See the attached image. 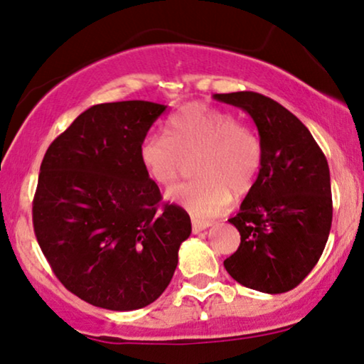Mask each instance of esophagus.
<instances>
[{
  "label": "esophagus",
  "mask_w": 364,
  "mask_h": 364,
  "mask_svg": "<svg viewBox=\"0 0 364 364\" xmlns=\"http://www.w3.org/2000/svg\"><path fill=\"white\" fill-rule=\"evenodd\" d=\"M212 223L207 222V220H198V218H192V232L193 233H200L202 230H205V228L210 227Z\"/></svg>",
  "instance_id": "1"
}]
</instances>
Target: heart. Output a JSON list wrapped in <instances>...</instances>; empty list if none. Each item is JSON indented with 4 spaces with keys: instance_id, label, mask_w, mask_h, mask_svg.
<instances>
[{
    "instance_id": "1",
    "label": "heart",
    "mask_w": 364,
    "mask_h": 364,
    "mask_svg": "<svg viewBox=\"0 0 364 364\" xmlns=\"http://www.w3.org/2000/svg\"><path fill=\"white\" fill-rule=\"evenodd\" d=\"M197 154L196 181L167 193L168 200L198 218L220 215L237 197L255 186L262 167V144L233 114L192 102L168 117L166 136L147 134L139 144V162L154 183L171 187L186 159Z\"/></svg>"
}]
</instances>
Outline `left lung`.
I'll use <instances>...</instances> for the list:
<instances>
[{"label":"left lung","instance_id":"1","mask_svg":"<svg viewBox=\"0 0 364 364\" xmlns=\"http://www.w3.org/2000/svg\"><path fill=\"white\" fill-rule=\"evenodd\" d=\"M213 99L245 111L262 144L255 186L228 218L240 232V247L223 265L243 287L285 293L313 270L330 235L326 157L305 124L273 99L252 91L213 94Z\"/></svg>","mask_w":364,"mask_h":364}]
</instances>
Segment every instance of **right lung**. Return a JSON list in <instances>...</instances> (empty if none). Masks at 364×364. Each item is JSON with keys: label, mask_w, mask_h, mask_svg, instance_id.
<instances>
[{"label": "right lung", "mask_w": 364, "mask_h": 364, "mask_svg": "<svg viewBox=\"0 0 364 364\" xmlns=\"http://www.w3.org/2000/svg\"><path fill=\"white\" fill-rule=\"evenodd\" d=\"M167 106L106 102L76 117L44 154L33 202L54 275L94 306L131 311L162 295L192 232L139 162V144Z\"/></svg>", "instance_id": "1"}]
</instances>
